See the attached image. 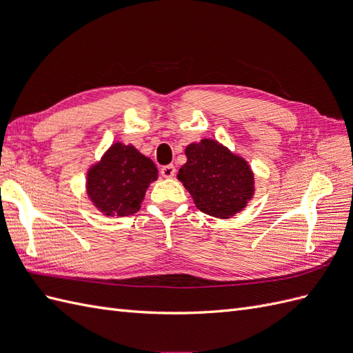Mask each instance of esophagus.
Instances as JSON below:
<instances>
[{"label": "esophagus", "mask_w": 353, "mask_h": 353, "mask_svg": "<svg viewBox=\"0 0 353 353\" xmlns=\"http://www.w3.org/2000/svg\"><path fill=\"white\" fill-rule=\"evenodd\" d=\"M176 172V169L174 165H165L160 168V174H162L163 178H172Z\"/></svg>", "instance_id": "34e87169"}]
</instances>
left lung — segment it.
I'll return each instance as SVG.
<instances>
[{
	"instance_id": "obj_1",
	"label": "left lung",
	"mask_w": 353,
	"mask_h": 353,
	"mask_svg": "<svg viewBox=\"0 0 353 353\" xmlns=\"http://www.w3.org/2000/svg\"><path fill=\"white\" fill-rule=\"evenodd\" d=\"M187 163L178 179L206 215L230 218L253 196V174L244 159L232 154L218 141L201 140L185 148Z\"/></svg>"
}]
</instances>
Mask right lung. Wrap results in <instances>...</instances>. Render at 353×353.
Listing matches in <instances>:
<instances>
[{
  "label": "right lung",
  "instance_id": "1",
  "mask_svg": "<svg viewBox=\"0 0 353 353\" xmlns=\"http://www.w3.org/2000/svg\"><path fill=\"white\" fill-rule=\"evenodd\" d=\"M157 179V168L134 145L113 144L101 162L87 175V191L108 216H128L140 210L148 184Z\"/></svg>",
  "mask_w": 353,
  "mask_h": 353
}]
</instances>
